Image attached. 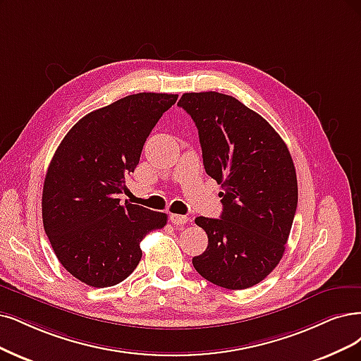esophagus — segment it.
<instances>
[{
	"label": "esophagus",
	"mask_w": 361,
	"mask_h": 361,
	"mask_svg": "<svg viewBox=\"0 0 361 361\" xmlns=\"http://www.w3.org/2000/svg\"><path fill=\"white\" fill-rule=\"evenodd\" d=\"M169 220H171L172 224H176V226H184L185 223L189 221V217L188 216H180V214H171Z\"/></svg>",
	"instance_id": "1"
}]
</instances>
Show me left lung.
I'll return each mask as SVG.
<instances>
[{
    "instance_id": "obj_1",
    "label": "left lung",
    "mask_w": 361,
    "mask_h": 361,
    "mask_svg": "<svg viewBox=\"0 0 361 361\" xmlns=\"http://www.w3.org/2000/svg\"><path fill=\"white\" fill-rule=\"evenodd\" d=\"M204 166L221 184L220 219L196 217L208 247L192 263L229 290L259 284L281 260L298 208V178L283 138L256 111L219 92L184 93Z\"/></svg>"
}]
</instances>
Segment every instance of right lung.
<instances>
[{"label":"right lung","mask_w":361,"mask_h":361,"mask_svg":"<svg viewBox=\"0 0 361 361\" xmlns=\"http://www.w3.org/2000/svg\"><path fill=\"white\" fill-rule=\"evenodd\" d=\"M173 93L142 92L86 114L66 133L49 165L43 224L63 268L90 287H111L137 268L142 238L166 224V214L120 204L125 177Z\"/></svg>","instance_id":"add662e5"}]
</instances>
